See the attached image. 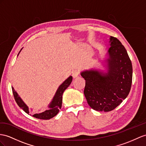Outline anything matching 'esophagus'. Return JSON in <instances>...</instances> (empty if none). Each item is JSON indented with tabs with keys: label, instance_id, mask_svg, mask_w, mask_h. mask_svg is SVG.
Segmentation results:
<instances>
[{
	"label": "esophagus",
	"instance_id": "obj_1",
	"mask_svg": "<svg viewBox=\"0 0 146 146\" xmlns=\"http://www.w3.org/2000/svg\"><path fill=\"white\" fill-rule=\"evenodd\" d=\"M79 74H80L79 71L77 70H75L72 72V76H73V78H76L78 76H79Z\"/></svg>",
	"mask_w": 146,
	"mask_h": 146
}]
</instances>
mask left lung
Returning a JSON list of instances; mask_svg holds the SVG:
<instances>
[{
    "label": "left lung",
    "instance_id": "left-lung-1",
    "mask_svg": "<svg viewBox=\"0 0 146 146\" xmlns=\"http://www.w3.org/2000/svg\"><path fill=\"white\" fill-rule=\"evenodd\" d=\"M107 72L86 70L81 75L86 81L84 94L92 109L113 110L129 94L132 83V63L125 47L116 37L110 36Z\"/></svg>",
    "mask_w": 146,
    "mask_h": 146
}]
</instances>
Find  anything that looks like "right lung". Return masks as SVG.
Here are the masks:
<instances>
[{
    "label": "right lung",
    "mask_w": 146,
    "mask_h": 146,
    "mask_svg": "<svg viewBox=\"0 0 146 146\" xmlns=\"http://www.w3.org/2000/svg\"><path fill=\"white\" fill-rule=\"evenodd\" d=\"M72 76H70L58 87L53 99H52V102L50 103L49 105H48L49 110H47L40 113H35L33 115V117L41 119H49L55 117V115H57L58 113L59 110L62 107L63 93L65 91V89L70 85L71 83H72ZM12 88L15 100L18 106H19L21 109H23L26 113L29 114L28 106L26 105L23 100H22V99L20 98V97L17 94V92L15 91L13 87H12Z\"/></svg>",
    "instance_id": "1"
}]
</instances>
